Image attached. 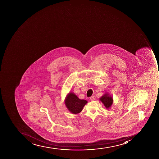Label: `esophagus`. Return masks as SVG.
Segmentation results:
<instances>
[{
    "instance_id": "obj_1",
    "label": "esophagus",
    "mask_w": 159,
    "mask_h": 159,
    "mask_svg": "<svg viewBox=\"0 0 159 159\" xmlns=\"http://www.w3.org/2000/svg\"><path fill=\"white\" fill-rule=\"evenodd\" d=\"M90 101H93L94 100H95V98H94V96H91V97H90Z\"/></svg>"
}]
</instances>
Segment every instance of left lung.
<instances>
[{
  "instance_id": "8db88e82",
  "label": "left lung",
  "mask_w": 159,
  "mask_h": 159,
  "mask_svg": "<svg viewBox=\"0 0 159 159\" xmlns=\"http://www.w3.org/2000/svg\"><path fill=\"white\" fill-rule=\"evenodd\" d=\"M100 101L104 104V106L107 109L110 108L113 103V98L109 93H105L100 98Z\"/></svg>"
}]
</instances>
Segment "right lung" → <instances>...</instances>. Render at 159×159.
Listing matches in <instances>:
<instances>
[{"mask_svg":"<svg viewBox=\"0 0 159 159\" xmlns=\"http://www.w3.org/2000/svg\"><path fill=\"white\" fill-rule=\"evenodd\" d=\"M65 103L68 110L72 114H76L82 110L87 101L79 99L74 93L70 92L65 98Z\"/></svg>","mask_w":159,"mask_h":159,"instance_id":"add662e5","label":"right lung"}]
</instances>
